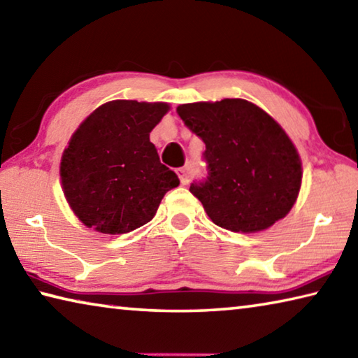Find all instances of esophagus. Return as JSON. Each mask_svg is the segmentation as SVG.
<instances>
[{"label":"esophagus","instance_id":"obj_1","mask_svg":"<svg viewBox=\"0 0 358 358\" xmlns=\"http://www.w3.org/2000/svg\"><path fill=\"white\" fill-rule=\"evenodd\" d=\"M178 178L181 181V185H186L187 181H189V172H187V169H178Z\"/></svg>","mask_w":358,"mask_h":358}]
</instances>
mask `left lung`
<instances>
[{"label":"left lung","mask_w":358,"mask_h":358,"mask_svg":"<svg viewBox=\"0 0 358 358\" xmlns=\"http://www.w3.org/2000/svg\"><path fill=\"white\" fill-rule=\"evenodd\" d=\"M177 112L207 147L208 177L189 191L216 226L254 234L292 210L301 186V159L268 113L246 99L192 102Z\"/></svg>","instance_id":"1"}]
</instances>
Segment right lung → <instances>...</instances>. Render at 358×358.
Instances as JSON below:
<instances>
[{
  "mask_svg": "<svg viewBox=\"0 0 358 358\" xmlns=\"http://www.w3.org/2000/svg\"><path fill=\"white\" fill-rule=\"evenodd\" d=\"M169 110L167 102L117 99L99 106L76 129L59 177L66 201L85 226L128 234L153 220L166 192L180 185L150 142Z\"/></svg>",
  "mask_w": 358,
  "mask_h": 358,
  "instance_id": "right-lung-1",
  "label": "right lung"
}]
</instances>
